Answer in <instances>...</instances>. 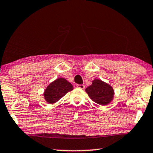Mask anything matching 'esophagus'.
<instances>
[{
  "label": "esophagus",
  "instance_id": "esophagus-1",
  "mask_svg": "<svg viewBox=\"0 0 153 153\" xmlns=\"http://www.w3.org/2000/svg\"><path fill=\"white\" fill-rule=\"evenodd\" d=\"M77 88H79V89L83 90V89H84L85 86H84V85H83V84H81V85L78 84V85H77Z\"/></svg>",
  "mask_w": 153,
  "mask_h": 153
}]
</instances>
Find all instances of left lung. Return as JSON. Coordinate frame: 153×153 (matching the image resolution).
Here are the masks:
<instances>
[{"label": "left lung", "mask_w": 153, "mask_h": 153, "mask_svg": "<svg viewBox=\"0 0 153 153\" xmlns=\"http://www.w3.org/2000/svg\"><path fill=\"white\" fill-rule=\"evenodd\" d=\"M89 97L97 104L105 106L113 101L115 91L108 83L100 79H94L92 84L85 89Z\"/></svg>", "instance_id": "1"}]
</instances>
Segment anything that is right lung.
Segmentation results:
<instances>
[{"label":"right lung","instance_id":"right-lung-1","mask_svg":"<svg viewBox=\"0 0 153 153\" xmlns=\"http://www.w3.org/2000/svg\"><path fill=\"white\" fill-rule=\"evenodd\" d=\"M73 89L70 82L63 77H59L46 86L43 93L44 98L49 104H55Z\"/></svg>","mask_w":153,"mask_h":153}]
</instances>
